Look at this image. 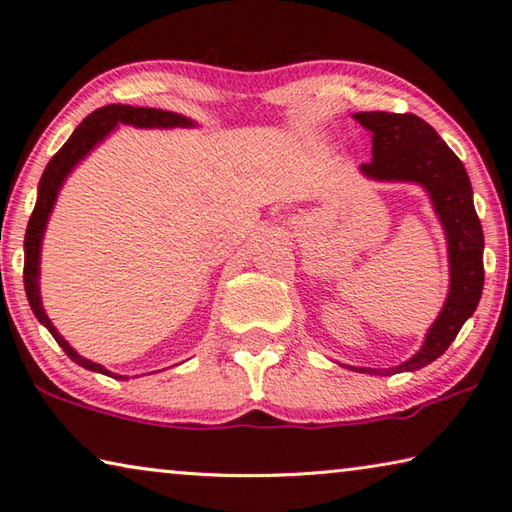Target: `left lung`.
Masks as SVG:
<instances>
[{
  "label": "left lung",
  "mask_w": 512,
  "mask_h": 512,
  "mask_svg": "<svg viewBox=\"0 0 512 512\" xmlns=\"http://www.w3.org/2000/svg\"><path fill=\"white\" fill-rule=\"evenodd\" d=\"M361 127L372 131V162L361 165L363 176L374 180L417 182L428 191L446 229L450 258V289L437 321L426 334L421 350L390 370L352 368L368 374L414 372L432 363L457 339L484 289V231L472 205L470 178L461 160L439 133L414 113L368 111L354 113Z\"/></svg>",
  "instance_id": "1"
}]
</instances>
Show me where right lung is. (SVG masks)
<instances>
[{
  "mask_svg": "<svg viewBox=\"0 0 512 512\" xmlns=\"http://www.w3.org/2000/svg\"><path fill=\"white\" fill-rule=\"evenodd\" d=\"M118 124H133V127H140V129H171V127H194V120L171 111L144 109V106H129V104H106L102 109L86 115L80 127L73 131V136L64 142V147L55 153L51 162H48L42 173L40 187H37V202H35L31 220H28L26 238H24V289L28 296V305H31L35 318L53 334V339L62 347L71 361H75L77 365H82V368L91 372L113 376V379H129V376L113 374L106 368H102V365L77 354L73 347L62 339V334L55 330L51 318H48L44 312L42 298H40L42 238H44L48 216H51L53 205L57 200V194H60L66 176H69L77 162H80L86 153L95 147V144L109 136L111 129L118 127Z\"/></svg>",
  "mask_w": 512,
  "mask_h": 512,
  "instance_id": "add662e5",
  "label": "right lung"
}]
</instances>
